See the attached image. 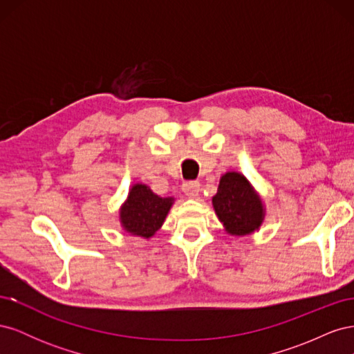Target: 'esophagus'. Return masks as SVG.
<instances>
[{"label":"esophagus","mask_w":354,"mask_h":354,"mask_svg":"<svg viewBox=\"0 0 354 354\" xmlns=\"http://www.w3.org/2000/svg\"><path fill=\"white\" fill-rule=\"evenodd\" d=\"M199 190H201V183L196 180L186 181V183L183 185V192L189 198H196L198 194H199Z\"/></svg>","instance_id":"esophagus-1"}]
</instances>
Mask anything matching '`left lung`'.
<instances>
[{"instance_id":"8db88e82","label":"left lung","mask_w":354,"mask_h":354,"mask_svg":"<svg viewBox=\"0 0 354 354\" xmlns=\"http://www.w3.org/2000/svg\"><path fill=\"white\" fill-rule=\"evenodd\" d=\"M212 205L220 221L232 234H246L261 224L263 205L248 180L238 173H226L220 178Z\"/></svg>"}]
</instances>
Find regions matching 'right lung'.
<instances>
[{
	"mask_svg": "<svg viewBox=\"0 0 354 354\" xmlns=\"http://www.w3.org/2000/svg\"><path fill=\"white\" fill-rule=\"evenodd\" d=\"M173 199L159 198L145 185H136L121 209L125 230L143 238H151L162 226Z\"/></svg>",
	"mask_w": 354,
	"mask_h": 354,
	"instance_id": "1",
	"label": "right lung"
}]
</instances>
